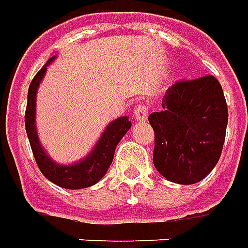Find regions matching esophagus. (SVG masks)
<instances>
[{
    "label": "esophagus",
    "instance_id": "esophagus-1",
    "mask_svg": "<svg viewBox=\"0 0 248 248\" xmlns=\"http://www.w3.org/2000/svg\"><path fill=\"white\" fill-rule=\"evenodd\" d=\"M133 113H135L136 120H139V122H145L146 117H148V113H149V107L146 106V104H139L135 108Z\"/></svg>",
    "mask_w": 248,
    "mask_h": 248
}]
</instances>
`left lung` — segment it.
<instances>
[{"mask_svg": "<svg viewBox=\"0 0 248 248\" xmlns=\"http://www.w3.org/2000/svg\"><path fill=\"white\" fill-rule=\"evenodd\" d=\"M162 108L148 117L155 168L171 182L197 184L222 153L229 120L223 90L213 75L180 80L168 88Z\"/></svg>", "mask_w": 248, "mask_h": 248, "instance_id": "left-lung-1", "label": "left lung"}]
</instances>
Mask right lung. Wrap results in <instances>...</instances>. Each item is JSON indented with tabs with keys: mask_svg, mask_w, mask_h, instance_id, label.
<instances>
[{
	"mask_svg": "<svg viewBox=\"0 0 248 248\" xmlns=\"http://www.w3.org/2000/svg\"><path fill=\"white\" fill-rule=\"evenodd\" d=\"M54 59L55 57L48 59L47 63L37 72V75L34 77L29 87L28 106L25 112L26 133H28L29 141H30L32 155L37 161L38 168L48 181L54 182L55 185L64 187V189H72V190L84 189V187L95 185L106 174L108 168L112 164L117 144L126 132L129 131L132 123L126 116L119 117L109 123L106 131L103 132L102 137L96 142L95 148L82 161L77 162L74 165H59L52 161L47 153L43 151L38 139L37 128H35V97H37L38 86L42 80V78L45 77L47 66Z\"/></svg>",
	"mask_w": 248,
	"mask_h": 248,
	"instance_id": "obj_1",
	"label": "right lung"
}]
</instances>
